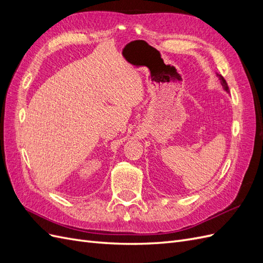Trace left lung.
Wrapping results in <instances>:
<instances>
[{
    "instance_id": "1",
    "label": "left lung",
    "mask_w": 263,
    "mask_h": 263,
    "mask_svg": "<svg viewBox=\"0 0 263 263\" xmlns=\"http://www.w3.org/2000/svg\"><path fill=\"white\" fill-rule=\"evenodd\" d=\"M217 77L219 78V80H220V83H221V85H222V87H224V90L226 91V92H229V89H228V85H227V83H226V81H225V79L222 78L220 74H218L217 73Z\"/></svg>"
}]
</instances>
